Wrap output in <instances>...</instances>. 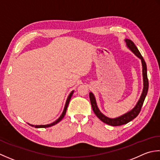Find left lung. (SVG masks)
Returning <instances> with one entry per match:
<instances>
[{"mask_svg": "<svg viewBox=\"0 0 160 160\" xmlns=\"http://www.w3.org/2000/svg\"><path fill=\"white\" fill-rule=\"evenodd\" d=\"M126 47L128 48L129 50L134 54L137 57H138L142 62V76H143V90L140 98L138 100V103H136L135 106L133 108L132 110H130V111L127 112L126 113L123 114V115L115 117V118H110V117L106 116L105 115L100 111L98 106H97V103L96 102L95 97H94V94L90 92L89 93L90 103L92 105V110L94 112V114L97 115V117L103 122L108 125L112 126H121L126 124V123L130 122L132 121V119H134L135 117H137L140 112V110L142 109V107L144 103V99L146 98V95H147L148 90V80L147 77V67H146V63L144 59V58L140 54L139 51L138 50V48L136 47V45L133 42L130 40V39L126 38L125 39Z\"/></svg>", "mask_w": 160, "mask_h": 160, "instance_id": "8db88e82", "label": "left lung"}]
</instances>
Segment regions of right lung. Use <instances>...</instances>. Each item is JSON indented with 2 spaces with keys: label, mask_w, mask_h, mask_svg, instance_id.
<instances>
[{
  "label": "right lung",
  "mask_w": 160,
  "mask_h": 160,
  "mask_svg": "<svg viewBox=\"0 0 160 160\" xmlns=\"http://www.w3.org/2000/svg\"><path fill=\"white\" fill-rule=\"evenodd\" d=\"M74 93V90L72 91V92L70 93L69 95H68V97L67 98V100H66V104H65V106H64V109L63 110V112H62V114L61 115V116L58 117V118L56 120V121L54 122L53 123H50V124H46V125H32V124H30V123H28L29 125H30L32 127H35V128H48V127H50V126H52L55 124H57V123H58V122H59L61 120H62V119L63 118L65 115H66V111H67V108H68V104H69V102L70 101V99L72 96V94Z\"/></svg>",
  "instance_id": "right-lung-1"
}]
</instances>
